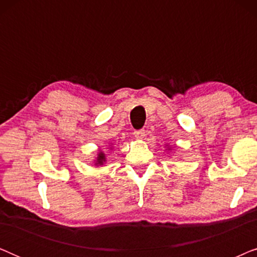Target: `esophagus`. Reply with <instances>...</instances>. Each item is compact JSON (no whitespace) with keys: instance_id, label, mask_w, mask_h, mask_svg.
Returning <instances> with one entry per match:
<instances>
[{"instance_id":"obj_1","label":"esophagus","mask_w":257,"mask_h":257,"mask_svg":"<svg viewBox=\"0 0 257 257\" xmlns=\"http://www.w3.org/2000/svg\"><path fill=\"white\" fill-rule=\"evenodd\" d=\"M145 130L144 128H142V130H137V131H135V133H133V135H135V137L136 138H138V139H143L144 137H145Z\"/></svg>"}]
</instances>
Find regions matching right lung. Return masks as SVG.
I'll return each instance as SVG.
<instances>
[{
  "label": "right lung",
  "mask_w": 257,
  "mask_h": 257,
  "mask_svg": "<svg viewBox=\"0 0 257 257\" xmlns=\"http://www.w3.org/2000/svg\"><path fill=\"white\" fill-rule=\"evenodd\" d=\"M104 161V154H99V157H98V164H101Z\"/></svg>",
  "instance_id": "right-lung-1"
}]
</instances>
